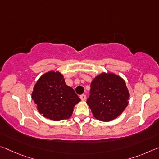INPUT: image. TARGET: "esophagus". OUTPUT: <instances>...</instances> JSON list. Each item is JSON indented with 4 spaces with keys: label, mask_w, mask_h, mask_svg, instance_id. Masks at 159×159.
I'll use <instances>...</instances> for the list:
<instances>
[{
    "label": "esophagus",
    "mask_w": 159,
    "mask_h": 159,
    "mask_svg": "<svg viewBox=\"0 0 159 159\" xmlns=\"http://www.w3.org/2000/svg\"><path fill=\"white\" fill-rule=\"evenodd\" d=\"M80 100H83V101H84V100H85V99H86V95H84V94L80 95Z\"/></svg>",
    "instance_id": "34e87169"
}]
</instances>
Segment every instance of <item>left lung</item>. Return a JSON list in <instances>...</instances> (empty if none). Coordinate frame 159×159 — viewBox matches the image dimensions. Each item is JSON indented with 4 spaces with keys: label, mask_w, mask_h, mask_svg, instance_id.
<instances>
[{
    "label": "left lung",
    "mask_w": 159,
    "mask_h": 159,
    "mask_svg": "<svg viewBox=\"0 0 159 159\" xmlns=\"http://www.w3.org/2000/svg\"><path fill=\"white\" fill-rule=\"evenodd\" d=\"M87 104L95 119L110 122L122 115L129 103V92L122 77L102 72L93 79Z\"/></svg>",
    "instance_id": "8db88e82"
}]
</instances>
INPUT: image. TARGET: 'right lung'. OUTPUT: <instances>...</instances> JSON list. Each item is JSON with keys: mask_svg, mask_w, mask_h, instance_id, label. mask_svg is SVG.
<instances>
[{"mask_svg": "<svg viewBox=\"0 0 159 159\" xmlns=\"http://www.w3.org/2000/svg\"><path fill=\"white\" fill-rule=\"evenodd\" d=\"M32 98L40 114L53 121L69 119L74 106L80 101L58 70H50L40 76L33 88Z\"/></svg>", "mask_w": 159, "mask_h": 159, "instance_id": "right-lung-1", "label": "right lung"}]
</instances>
